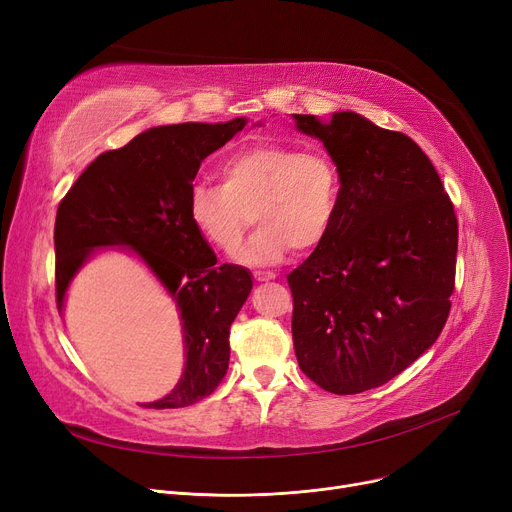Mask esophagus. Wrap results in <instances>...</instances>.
<instances>
[{
    "mask_svg": "<svg viewBox=\"0 0 512 512\" xmlns=\"http://www.w3.org/2000/svg\"><path fill=\"white\" fill-rule=\"evenodd\" d=\"M257 282H270V280H276V274L274 272H255L253 274Z\"/></svg>",
    "mask_w": 512,
    "mask_h": 512,
    "instance_id": "1",
    "label": "esophagus"
}]
</instances>
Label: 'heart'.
I'll use <instances>...</instances> for the list:
<instances>
[{
  "label": "heart",
  "mask_w": 512,
  "mask_h": 512,
  "mask_svg": "<svg viewBox=\"0 0 512 512\" xmlns=\"http://www.w3.org/2000/svg\"><path fill=\"white\" fill-rule=\"evenodd\" d=\"M340 176L319 151L292 145H257L228 157L222 184L197 182L188 193V218L211 247L234 253L253 215L259 228L238 261L276 265L297 247H317L336 220Z\"/></svg>",
  "instance_id": "obj_1"
}]
</instances>
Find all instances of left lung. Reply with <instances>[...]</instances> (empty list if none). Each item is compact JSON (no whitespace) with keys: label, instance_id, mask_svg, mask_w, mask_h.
Returning a JSON list of instances; mask_svg holds the SVG:
<instances>
[{"label":"left lung","instance_id":"1","mask_svg":"<svg viewBox=\"0 0 512 512\" xmlns=\"http://www.w3.org/2000/svg\"><path fill=\"white\" fill-rule=\"evenodd\" d=\"M340 176L336 220L288 274L292 342L319 388L359 394L405 371L450 311L459 224L429 157L355 112L292 114Z\"/></svg>","mask_w":512,"mask_h":512}]
</instances>
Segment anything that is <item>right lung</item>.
<instances>
[{
  "instance_id": "add662e5",
  "label": "right lung",
  "mask_w": 512,
  "mask_h": 512,
  "mask_svg": "<svg viewBox=\"0 0 512 512\" xmlns=\"http://www.w3.org/2000/svg\"><path fill=\"white\" fill-rule=\"evenodd\" d=\"M247 118L155 126L122 149L101 153L62 199L53 230L56 299L105 247L137 255L176 303L184 371L147 409H180L209 396L228 371L230 326L251 294V272L218 257L188 218L201 161L224 147Z\"/></svg>"
}]
</instances>
